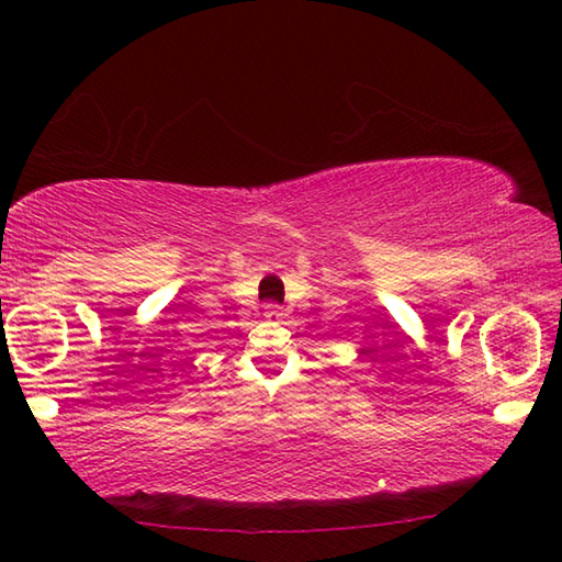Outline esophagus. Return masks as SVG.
Instances as JSON below:
<instances>
[{"label": "esophagus", "mask_w": 562, "mask_h": 562, "mask_svg": "<svg viewBox=\"0 0 562 562\" xmlns=\"http://www.w3.org/2000/svg\"><path fill=\"white\" fill-rule=\"evenodd\" d=\"M265 317H268V319H282V310L278 307V304H268V307H265Z\"/></svg>", "instance_id": "obj_1"}]
</instances>
